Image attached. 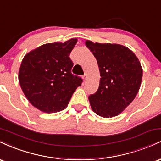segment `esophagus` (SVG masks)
Listing matches in <instances>:
<instances>
[{"instance_id": "esophagus-1", "label": "esophagus", "mask_w": 161, "mask_h": 161, "mask_svg": "<svg viewBox=\"0 0 161 161\" xmlns=\"http://www.w3.org/2000/svg\"><path fill=\"white\" fill-rule=\"evenodd\" d=\"M82 79H83V80H84V81L86 80V79H87V74H86V73H85V74L82 75Z\"/></svg>"}]
</instances>
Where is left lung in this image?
Instances as JSON below:
<instances>
[{
    "instance_id": "1",
    "label": "left lung",
    "mask_w": 161,
    "mask_h": 161,
    "mask_svg": "<svg viewBox=\"0 0 161 161\" xmlns=\"http://www.w3.org/2000/svg\"><path fill=\"white\" fill-rule=\"evenodd\" d=\"M86 45L97 60L101 75L98 89L88 97L92 110L104 118L119 115L139 91L141 64L133 51L123 45L89 40Z\"/></svg>"
}]
</instances>
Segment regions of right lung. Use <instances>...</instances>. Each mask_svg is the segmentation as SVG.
I'll return each mask as SVG.
<instances>
[{
  "label": "right lung",
  "instance_id": "1",
  "mask_svg": "<svg viewBox=\"0 0 161 161\" xmlns=\"http://www.w3.org/2000/svg\"><path fill=\"white\" fill-rule=\"evenodd\" d=\"M77 38L64 43L40 46L25 55L19 70V82L28 101L42 112L64 110L82 79L73 75L70 52Z\"/></svg>",
  "mask_w": 161,
  "mask_h": 161
}]
</instances>
